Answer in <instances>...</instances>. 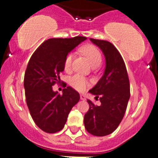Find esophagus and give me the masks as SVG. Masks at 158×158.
I'll use <instances>...</instances> for the list:
<instances>
[{
  "instance_id": "esophagus-1",
  "label": "esophagus",
  "mask_w": 158,
  "mask_h": 158,
  "mask_svg": "<svg viewBox=\"0 0 158 158\" xmlns=\"http://www.w3.org/2000/svg\"><path fill=\"white\" fill-rule=\"evenodd\" d=\"M80 99L81 100H85V96L84 95H82V94H81L80 95Z\"/></svg>"
}]
</instances>
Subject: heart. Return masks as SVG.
<instances>
[{
  "label": "heart",
  "mask_w": 158,
  "mask_h": 158,
  "mask_svg": "<svg viewBox=\"0 0 158 158\" xmlns=\"http://www.w3.org/2000/svg\"><path fill=\"white\" fill-rule=\"evenodd\" d=\"M81 51L89 59V62L93 67H97L101 64L102 57L101 52L96 47L89 44L82 47L81 48ZM73 59V54L72 52H69L65 57L63 61V67L66 71H69L71 69ZM69 83L73 89L79 92H84L90 85V82L86 78L78 74L74 75L69 78Z\"/></svg>",
  "instance_id": "heart-1"
}]
</instances>
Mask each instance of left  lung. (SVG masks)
Returning a JSON list of instances; mask_svg holds the SVG:
<instances>
[{"label": "left lung", "instance_id": "8db88e82", "mask_svg": "<svg viewBox=\"0 0 158 158\" xmlns=\"http://www.w3.org/2000/svg\"><path fill=\"white\" fill-rule=\"evenodd\" d=\"M102 49L106 57V69L102 77L89 92L99 98L101 105L95 106L87 100L89 109L84 116L87 131L94 136H106L112 133L122 122L129 98L130 83L125 62L112 44L90 38Z\"/></svg>", "mask_w": 158, "mask_h": 158}]
</instances>
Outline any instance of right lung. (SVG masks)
Here are the masks:
<instances>
[{"instance_id":"right-lung-1","label":"right lung","mask_w":158,"mask_h":158,"mask_svg":"<svg viewBox=\"0 0 158 158\" xmlns=\"http://www.w3.org/2000/svg\"><path fill=\"white\" fill-rule=\"evenodd\" d=\"M85 40L81 36L49 39L30 57L23 80L27 105L35 124L47 133L64 128L69 111L80 98L72 87L63 89L62 95L52 87L60 83L66 56Z\"/></svg>"}]
</instances>
